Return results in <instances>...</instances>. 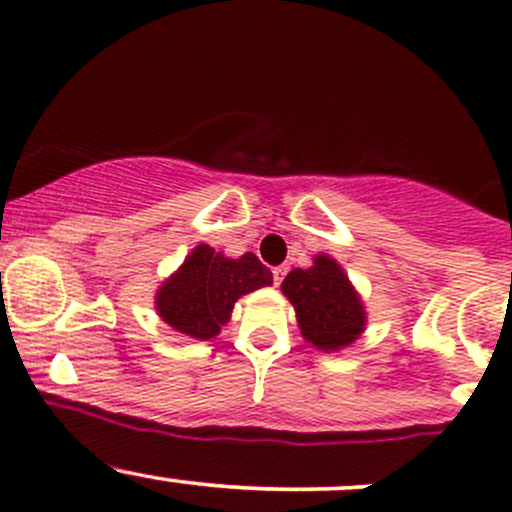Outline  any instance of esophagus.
<instances>
[{
    "label": "esophagus",
    "mask_w": 512,
    "mask_h": 512,
    "mask_svg": "<svg viewBox=\"0 0 512 512\" xmlns=\"http://www.w3.org/2000/svg\"><path fill=\"white\" fill-rule=\"evenodd\" d=\"M272 274H274V284H282V279H284V274H286V267L284 265L274 267Z\"/></svg>",
    "instance_id": "esophagus-1"
}]
</instances>
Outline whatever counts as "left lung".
Instances as JSON below:
<instances>
[{
  "label": "left lung",
  "mask_w": 512,
  "mask_h": 512,
  "mask_svg": "<svg viewBox=\"0 0 512 512\" xmlns=\"http://www.w3.org/2000/svg\"><path fill=\"white\" fill-rule=\"evenodd\" d=\"M282 291L294 306L301 335L318 350L352 345L367 325L364 303L333 257L316 255L313 267L291 269Z\"/></svg>",
  "instance_id": "1"
}]
</instances>
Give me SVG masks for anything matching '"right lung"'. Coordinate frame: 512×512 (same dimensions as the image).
<instances>
[{
    "label": "right lung",
    "mask_w": 512,
    "mask_h": 512,
    "mask_svg": "<svg viewBox=\"0 0 512 512\" xmlns=\"http://www.w3.org/2000/svg\"><path fill=\"white\" fill-rule=\"evenodd\" d=\"M269 284L272 272L252 252L230 260L223 252L201 243L157 289L155 308L177 333L196 340H211L221 333V325L230 320L240 296Z\"/></svg>",
    "instance_id": "1"
}]
</instances>
